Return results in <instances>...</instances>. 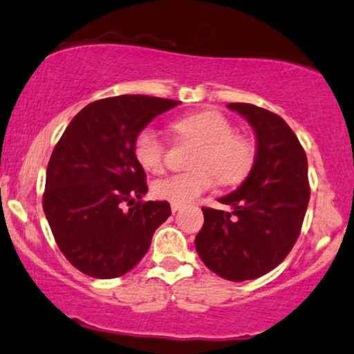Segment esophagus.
Segmentation results:
<instances>
[{
    "label": "esophagus",
    "instance_id": "esophagus-1",
    "mask_svg": "<svg viewBox=\"0 0 354 354\" xmlns=\"http://www.w3.org/2000/svg\"><path fill=\"white\" fill-rule=\"evenodd\" d=\"M170 207H172V212H177L182 206H180V204H172V206H170Z\"/></svg>",
    "mask_w": 354,
    "mask_h": 354
}]
</instances>
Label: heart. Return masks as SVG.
<instances>
[{
	"label": "heart",
	"instance_id": "heart-1",
	"mask_svg": "<svg viewBox=\"0 0 354 354\" xmlns=\"http://www.w3.org/2000/svg\"><path fill=\"white\" fill-rule=\"evenodd\" d=\"M180 138L199 145L194 157L197 170L158 178L153 196L172 204H187L209 191L216 177L223 185L239 184L252 172L257 150L250 140L234 135V127L218 111H199L172 124ZM136 162L147 172H160L165 160V145L153 128H143L133 142Z\"/></svg>",
	"mask_w": 354,
	"mask_h": 354
}]
</instances>
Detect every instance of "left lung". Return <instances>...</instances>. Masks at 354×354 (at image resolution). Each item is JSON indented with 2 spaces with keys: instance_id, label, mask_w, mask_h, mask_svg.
Listing matches in <instances>:
<instances>
[{
  "instance_id": "left-lung-1",
  "label": "left lung",
  "mask_w": 354,
  "mask_h": 354,
  "mask_svg": "<svg viewBox=\"0 0 354 354\" xmlns=\"http://www.w3.org/2000/svg\"><path fill=\"white\" fill-rule=\"evenodd\" d=\"M227 108L252 124L257 158L245 182L219 199L233 211L203 207L196 250L216 275L243 282L268 273L290 253L310 189L306 151L282 118L248 102H230Z\"/></svg>"
}]
</instances>
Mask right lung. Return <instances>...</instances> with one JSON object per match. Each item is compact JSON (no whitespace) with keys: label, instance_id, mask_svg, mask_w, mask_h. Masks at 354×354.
<instances>
[{"label":"right lung","instance_id":"obj_1","mask_svg":"<svg viewBox=\"0 0 354 354\" xmlns=\"http://www.w3.org/2000/svg\"><path fill=\"white\" fill-rule=\"evenodd\" d=\"M178 101L124 94L94 101L74 116L47 165L44 211L64 257L94 279H116L150 248L170 216L147 201V176L133 153L136 135ZM128 202L132 207H120Z\"/></svg>","mask_w":354,"mask_h":354}]
</instances>
